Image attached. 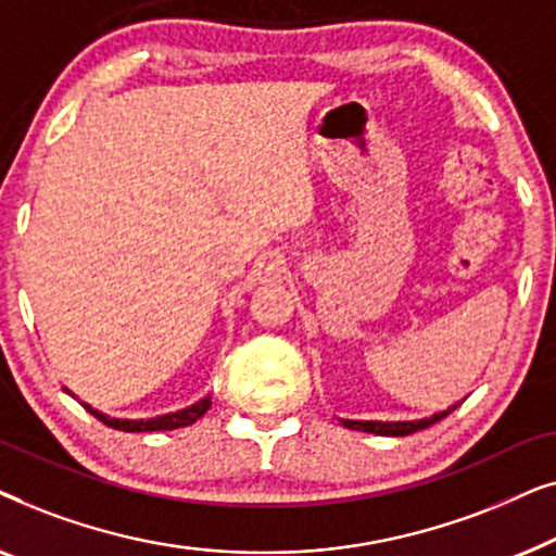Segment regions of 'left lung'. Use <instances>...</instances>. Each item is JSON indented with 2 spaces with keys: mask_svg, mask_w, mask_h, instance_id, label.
<instances>
[{
  "mask_svg": "<svg viewBox=\"0 0 556 556\" xmlns=\"http://www.w3.org/2000/svg\"><path fill=\"white\" fill-rule=\"evenodd\" d=\"M453 407L443 409V413H435L432 417H422V420H405V422H382V420H344V417H339V422L344 425L349 430H362V432H375V435H390V438H402V435H413L417 430H425L430 428V425H435L443 420L453 413Z\"/></svg>",
  "mask_w": 556,
  "mask_h": 556,
  "instance_id": "1",
  "label": "left lung"
}]
</instances>
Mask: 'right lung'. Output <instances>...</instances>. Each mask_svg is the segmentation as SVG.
<instances>
[{
	"label": "right lung",
	"mask_w": 556,
	"mask_h": 556,
	"mask_svg": "<svg viewBox=\"0 0 556 556\" xmlns=\"http://www.w3.org/2000/svg\"><path fill=\"white\" fill-rule=\"evenodd\" d=\"M67 394H73L71 390L65 387ZM83 407L88 409L90 415L96 417V420H101L103 425H109L113 430H124V432H154V430H177V428H187V425H192L200 420V417L207 413L210 405H212V397H202L200 402H194V405H189L185 409H177V413H169V415H159V417H149V420H121V417H109L103 413H98L86 402H80Z\"/></svg>",
	"instance_id": "obj_1"
}]
</instances>
